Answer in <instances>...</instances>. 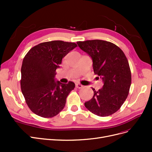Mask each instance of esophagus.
Listing matches in <instances>:
<instances>
[{
    "label": "esophagus",
    "mask_w": 152,
    "mask_h": 152,
    "mask_svg": "<svg viewBox=\"0 0 152 152\" xmlns=\"http://www.w3.org/2000/svg\"><path fill=\"white\" fill-rule=\"evenodd\" d=\"M75 86H76V87H77L78 89H82V87H83V86H82V85L80 84H79V83H77V84H75Z\"/></svg>",
    "instance_id": "obj_1"
}]
</instances>
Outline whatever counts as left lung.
I'll return each mask as SVG.
<instances>
[{
  "instance_id": "1",
  "label": "left lung",
  "mask_w": 152,
  "mask_h": 152,
  "mask_svg": "<svg viewBox=\"0 0 152 152\" xmlns=\"http://www.w3.org/2000/svg\"><path fill=\"white\" fill-rule=\"evenodd\" d=\"M77 44L91 57L94 74L104 83L98 91L92 88L93 97L85 107L98 116L111 115L121 108L130 89L131 72L126 55L117 45L105 40L79 41Z\"/></svg>"
}]
</instances>
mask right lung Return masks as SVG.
Masks as SVG:
<instances>
[{"instance_id":"obj_1","label":"right lung","mask_w":152,"mask_h":152,"mask_svg":"<svg viewBox=\"0 0 152 152\" xmlns=\"http://www.w3.org/2000/svg\"><path fill=\"white\" fill-rule=\"evenodd\" d=\"M77 46L74 42L49 41L35 45L25 55L21 69V89L35 114L52 118L65 107L67 96L75 85L71 81L55 82L54 77L62 59Z\"/></svg>"}]
</instances>
